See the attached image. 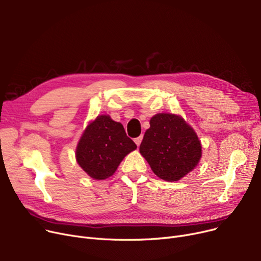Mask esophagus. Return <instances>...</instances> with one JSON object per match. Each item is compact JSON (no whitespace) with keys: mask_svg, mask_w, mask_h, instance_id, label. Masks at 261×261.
I'll return each instance as SVG.
<instances>
[{"mask_svg":"<svg viewBox=\"0 0 261 261\" xmlns=\"http://www.w3.org/2000/svg\"><path fill=\"white\" fill-rule=\"evenodd\" d=\"M142 140H143V135L139 136V138H136V139L134 140V142H135V144H136V145L140 146V145H141V143H142Z\"/></svg>","mask_w":261,"mask_h":261,"instance_id":"obj_1","label":"esophagus"}]
</instances>
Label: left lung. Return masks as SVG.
<instances>
[{
    "label": "left lung",
    "instance_id": "left-lung-1",
    "mask_svg": "<svg viewBox=\"0 0 261 261\" xmlns=\"http://www.w3.org/2000/svg\"><path fill=\"white\" fill-rule=\"evenodd\" d=\"M201 148L196 132L181 116L160 113L150 119L140 152L159 177L173 182L197 166Z\"/></svg>",
    "mask_w": 261,
    "mask_h": 261
}]
</instances>
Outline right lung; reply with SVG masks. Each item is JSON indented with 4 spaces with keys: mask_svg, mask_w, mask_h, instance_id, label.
<instances>
[{
    "mask_svg": "<svg viewBox=\"0 0 261 261\" xmlns=\"http://www.w3.org/2000/svg\"><path fill=\"white\" fill-rule=\"evenodd\" d=\"M136 149L120 122L100 115L87 127L76 149V160L91 177L103 180L112 175L122 159Z\"/></svg>",
    "mask_w": 261,
    "mask_h": 261,
    "instance_id": "1",
    "label": "right lung"
}]
</instances>
